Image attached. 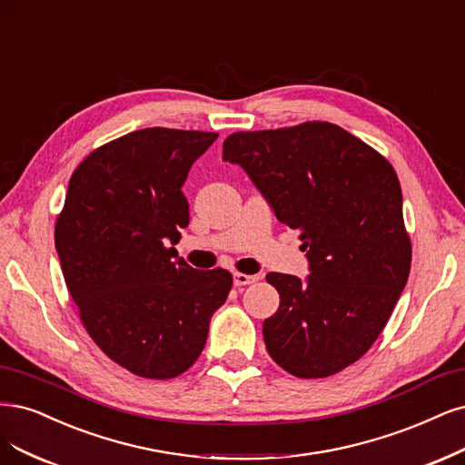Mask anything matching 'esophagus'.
<instances>
[{
	"instance_id": "obj_1",
	"label": "esophagus",
	"mask_w": 465,
	"mask_h": 465,
	"mask_svg": "<svg viewBox=\"0 0 465 465\" xmlns=\"http://www.w3.org/2000/svg\"><path fill=\"white\" fill-rule=\"evenodd\" d=\"M260 277L258 275H246V273H234V284L236 286H246V284H252L258 281Z\"/></svg>"
}]
</instances>
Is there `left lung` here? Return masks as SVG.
Instances as JSON below:
<instances>
[{
	"instance_id": "left-lung-1",
	"label": "left lung",
	"mask_w": 465,
	"mask_h": 465,
	"mask_svg": "<svg viewBox=\"0 0 465 465\" xmlns=\"http://www.w3.org/2000/svg\"><path fill=\"white\" fill-rule=\"evenodd\" d=\"M223 159L248 173L308 252L303 282L284 273L265 277L281 298L263 322L269 356L300 379L342 371L373 346L410 275L396 171L327 121L234 133L223 142Z\"/></svg>"
}]
</instances>
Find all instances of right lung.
<instances>
[{
  "mask_svg": "<svg viewBox=\"0 0 465 465\" xmlns=\"http://www.w3.org/2000/svg\"><path fill=\"white\" fill-rule=\"evenodd\" d=\"M217 133L142 129L95 148L74 169L55 248L80 322L104 354L143 379L198 360L232 275L173 260L190 221L183 184Z\"/></svg>",
  "mask_w": 465,
  "mask_h": 465,
  "instance_id": "add662e5",
  "label": "right lung"
}]
</instances>
